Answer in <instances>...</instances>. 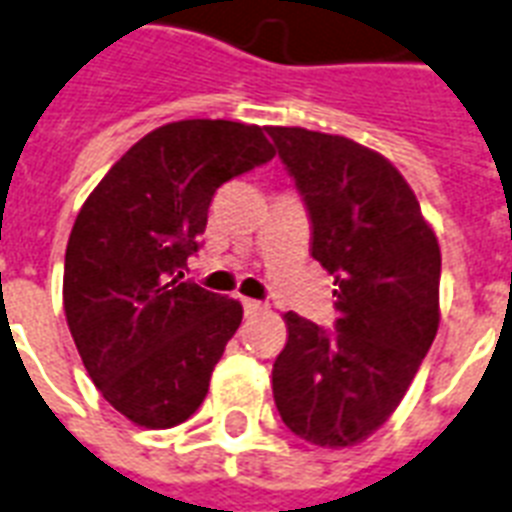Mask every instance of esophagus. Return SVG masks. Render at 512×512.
<instances>
[{
	"mask_svg": "<svg viewBox=\"0 0 512 512\" xmlns=\"http://www.w3.org/2000/svg\"><path fill=\"white\" fill-rule=\"evenodd\" d=\"M243 310L245 315H259V312L267 310V304H261V301L256 299H243Z\"/></svg>",
	"mask_w": 512,
	"mask_h": 512,
	"instance_id": "obj_1",
	"label": "esophagus"
}]
</instances>
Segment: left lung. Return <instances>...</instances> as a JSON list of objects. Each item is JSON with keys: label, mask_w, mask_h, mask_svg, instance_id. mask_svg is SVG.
<instances>
[{"label": "left lung", "mask_w": 512, "mask_h": 512, "mask_svg": "<svg viewBox=\"0 0 512 512\" xmlns=\"http://www.w3.org/2000/svg\"><path fill=\"white\" fill-rule=\"evenodd\" d=\"M267 133L310 211L312 259L339 285L336 331L283 315L275 406L304 441L347 449L390 419L438 334L441 248L387 157L318 130Z\"/></svg>", "instance_id": "left-lung-1"}]
</instances>
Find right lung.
Returning a JSON list of instances; mask_svg holds the SVG:
<instances>
[{"mask_svg": "<svg viewBox=\"0 0 512 512\" xmlns=\"http://www.w3.org/2000/svg\"><path fill=\"white\" fill-rule=\"evenodd\" d=\"M275 157L259 125L181 120L146 133L71 227L63 310L87 374L133 425L192 417L243 304L184 280L216 189Z\"/></svg>", "mask_w": 512, "mask_h": 512, "instance_id": "right-lung-1", "label": "right lung"}]
</instances>
